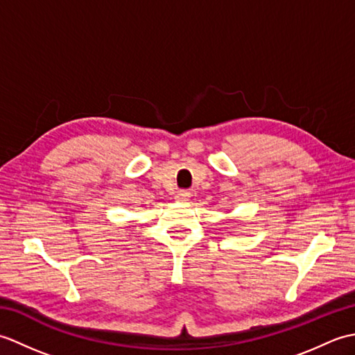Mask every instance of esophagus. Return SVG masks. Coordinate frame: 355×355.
I'll return each instance as SVG.
<instances>
[{"label":"esophagus","mask_w":355,"mask_h":355,"mask_svg":"<svg viewBox=\"0 0 355 355\" xmlns=\"http://www.w3.org/2000/svg\"><path fill=\"white\" fill-rule=\"evenodd\" d=\"M189 198H191V192H187V191H178L175 193V200L180 201V202L189 201Z\"/></svg>","instance_id":"esophagus-1"}]
</instances>
